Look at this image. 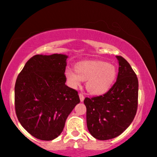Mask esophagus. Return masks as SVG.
<instances>
[{"mask_svg":"<svg viewBox=\"0 0 157 157\" xmlns=\"http://www.w3.org/2000/svg\"><path fill=\"white\" fill-rule=\"evenodd\" d=\"M79 97H80V102H83L84 101V99H85V97L84 95H82V94L80 93L79 94Z\"/></svg>","mask_w":157,"mask_h":157,"instance_id":"1","label":"esophagus"}]
</instances>
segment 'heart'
<instances>
[{"label": "heart", "instance_id": "1", "mask_svg": "<svg viewBox=\"0 0 157 157\" xmlns=\"http://www.w3.org/2000/svg\"><path fill=\"white\" fill-rule=\"evenodd\" d=\"M75 71L66 70L64 76L72 87L80 86L82 81H87L86 89L93 95L108 93L116 82L118 71L112 64L100 60H88L75 64Z\"/></svg>", "mask_w": 157, "mask_h": 157}]
</instances>
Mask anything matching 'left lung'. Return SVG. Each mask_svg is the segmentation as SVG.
I'll list each match as a JSON object with an SVG mask.
<instances>
[{
    "label": "left lung",
    "mask_w": 157,
    "mask_h": 157,
    "mask_svg": "<svg viewBox=\"0 0 157 157\" xmlns=\"http://www.w3.org/2000/svg\"><path fill=\"white\" fill-rule=\"evenodd\" d=\"M119 67L117 80L103 95L86 98L87 126L98 140H108L121 135L133 122L138 107L139 82L128 62L116 56Z\"/></svg>",
    "instance_id": "obj_1"
}]
</instances>
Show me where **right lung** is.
Returning <instances> with one entry per match:
<instances>
[{
    "label": "right lung",
    "instance_id": "1",
    "mask_svg": "<svg viewBox=\"0 0 157 157\" xmlns=\"http://www.w3.org/2000/svg\"><path fill=\"white\" fill-rule=\"evenodd\" d=\"M67 55L37 54L26 62L16 79L15 109L18 121L33 137L51 141L80 102L77 92L65 85Z\"/></svg>",
    "mask_w": 157,
    "mask_h": 157
}]
</instances>
